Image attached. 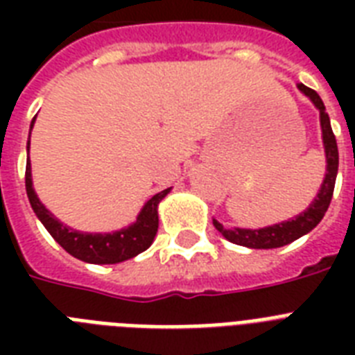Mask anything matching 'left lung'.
<instances>
[{
	"label": "left lung",
	"mask_w": 355,
	"mask_h": 355,
	"mask_svg": "<svg viewBox=\"0 0 355 355\" xmlns=\"http://www.w3.org/2000/svg\"><path fill=\"white\" fill-rule=\"evenodd\" d=\"M298 90L302 92L304 96L313 103L320 116V130H322V144H324L326 153V175L322 184H320L319 193H317L313 202L302 214H298L297 217H293L289 221L272 225V227L258 228V230H252V228H225L217 219H214V227L223 234V237H227L230 243H236V245L248 248L284 247V245H289V243H293L298 237L311 232L322 221V217H324L326 210L330 206L334 188H336L337 169H339V150H337L336 136H334L330 118L326 114L324 103L319 97V94L304 85H298Z\"/></svg>",
	"instance_id": "1"
}]
</instances>
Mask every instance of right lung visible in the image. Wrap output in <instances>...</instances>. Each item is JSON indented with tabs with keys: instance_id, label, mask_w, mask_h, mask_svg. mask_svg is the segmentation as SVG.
Masks as SVG:
<instances>
[{
	"instance_id": "obj_1",
	"label": "right lung",
	"mask_w": 355,
	"mask_h": 355,
	"mask_svg": "<svg viewBox=\"0 0 355 355\" xmlns=\"http://www.w3.org/2000/svg\"><path fill=\"white\" fill-rule=\"evenodd\" d=\"M33 125H35V119L31 123V128H33ZM27 150H29V141H27ZM25 189H27L31 208L36 214V217L40 219L42 225L46 227L47 232L51 234L53 239L73 258L96 265L119 263V261L130 259L138 256L139 252L147 250L150 243L155 241V236L158 232V205L171 191V188H167L160 193H156L155 197H150L132 225L110 234H90L66 227L47 210L46 206L42 205L35 188H33L31 162L25 167Z\"/></svg>"
}]
</instances>
